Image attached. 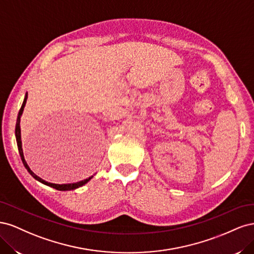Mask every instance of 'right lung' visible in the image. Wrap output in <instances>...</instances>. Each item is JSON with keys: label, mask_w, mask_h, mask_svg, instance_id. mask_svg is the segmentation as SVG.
Segmentation results:
<instances>
[{"label": "right lung", "mask_w": 254, "mask_h": 254, "mask_svg": "<svg viewBox=\"0 0 254 254\" xmlns=\"http://www.w3.org/2000/svg\"><path fill=\"white\" fill-rule=\"evenodd\" d=\"M26 99H27V93H26V95H25V98H24V102H23V104H22V107H21V109H20V111H19V114H18V119H17V125H16V139H17V144H18V149H19V153H20V157H21V160H22V162H23V164H24V166H25V168L27 170V172L32 175L34 178L36 179V180H38V181H40L41 183H43V184H45V186H49V187H51V188H54V189H56V190H75V189H77V188H80V187H82V186H84V184H86L92 177H90V178H88V179H84V180H82V181H79V182H76V183H67V184H55V183H51V182H47V181H44L43 179H41L40 177H38L36 174H34L32 171H30V168L28 167V165H27V163H26V161H25V159H24V156H23V150H22V142H21V129H20V118H21V115H22V112H23V109H24V107H25V104H26Z\"/></svg>", "instance_id": "right-lung-1"}]
</instances>
